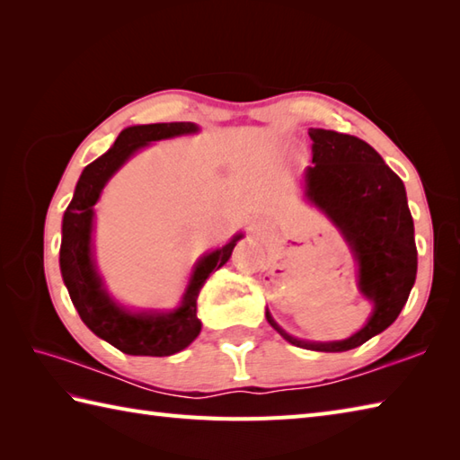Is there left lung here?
Instances as JSON below:
<instances>
[{
	"mask_svg": "<svg viewBox=\"0 0 460 460\" xmlns=\"http://www.w3.org/2000/svg\"><path fill=\"white\" fill-rule=\"evenodd\" d=\"M312 162L306 193L344 233L359 262V288L374 300V314L344 341H305L288 336L267 310L269 324L292 346L346 351L392 326L405 306L417 275L413 217L403 181L381 155L356 136L310 128Z\"/></svg>",
	"mask_w": 460,
	"mask_h": 460,
	"instance_id": "1",
	"label": "left lung"
}]
</instances>
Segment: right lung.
<instances>
[{
    "instance_id": "obj_1",
    "label": "right lung",
    "mask_w": 460,
    "mask_h": 460,
    "mask_svg": "<svg viewBox=\"0 0 460 460\" xmlns=\"http://www.w3.org/2000/svg\"><path fill=\"white\" fill-rule=\"evenodd\" d=\"M198 130L191 122L130 126L120 132L112 148L99 160L86 165L76 183L73 201L63 217V241L58 262L63 280L81 320L96 336L102 338L130 356H172L188 348L198 338L201 322L198 318V296L213 270L229 261L233 247L243 235L233 237L227 245L209 252L193 270L191 282L181 306L170 314H130L116 306L102 290L91 257L93 205L99 199L104 183L130 158V155L154 140Z\"/></svg>"
}]
</instances>
